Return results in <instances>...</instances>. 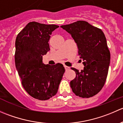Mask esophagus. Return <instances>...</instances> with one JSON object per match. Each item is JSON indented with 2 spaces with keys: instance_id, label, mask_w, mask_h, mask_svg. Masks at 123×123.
I'll list each match as a JSON object with an SVG mask.
<instances>
[{
  "instance_id": "34e87169",
  "label": "esophagus",
  "mask_w": 123,
  "mask_h": 123,
  "mask_svg": "<svg viewBox=\"0 0 123 123\" xmlns=\"http://www.w3.org/2000/svg\"><path fill=\"white\" fill-rule=\"evenodd\" d=\"M64 68H65V70H68V69H69V67H68V66H66V65H64Z\"/></svg>"
}]
</instances>
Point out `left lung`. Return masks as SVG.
I'll return each instance as SVG.
<instances>
[{"label":"left lung","instance_id":"obj_1","mask_svg":"<svg viewBox=\"0 0 123 123\" xmlns=\"http://www.w3.org/2000/svg\"><path fill=\"white\" fill-rule=\"evenodd\" d=\"M61 27L71 35L77 46L78 55L84 61V69L80 71L71 68L76 74L70 82L72 90L79 97H92L102 89L108 72L111 56L105 34L85 21Z\"/></svg>","mask_w":123,"mask_h":123}]
</instances>
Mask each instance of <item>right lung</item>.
<instances>
[{
    "label": "right lung",
    "mask_w": 123,
    "mask_h": 123,
    "mask_svg": "<svg viewBox=\"0 0 123 123\" xmlns=\"http://www.w3.org/2000/svg\"><path fill=\"white\" fill-rule=\"evenodd\" d=\"M59 26L30 22L17 35L15 62L21 83L34 98L48 100L58 92L65 73L62 64L45 65L42 56L50 50L52 32Z\"/></svg>",
    "instance_id": "obj_1"
}]
</instances>
